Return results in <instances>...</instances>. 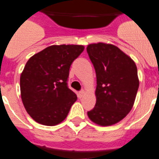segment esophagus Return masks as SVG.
I'll return each mask as SVG.
<instances>
[{"label":"esophagus","instance_id":"1","mask_svg":"<svg viewBox=\"0 0 159 159\" xmlns=\"http://www.w3.org/2000/svg\"><path fill=\"white\" fill-rule=\"evenodd\" d=\"M85 94V91L84 90H82V91H80L79 92H78V97L79 98H82V97H83V95Z\"/></svg>","mask_w":159,"mask_h":159}]
</instances>
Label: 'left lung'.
Returning a JSON list of instances; mask_svg holds the SVG:
<instances>
[{
    "instance_id": "8db88e82",
    "label": "left lung",
    "mask_w": 159,
    "mask_h": 159,
    "mask_svg": "<svg viewBox=\"0 0 159 159\" xmlns=\"http://www.w3.org/2000/svg\"><path fill=\"white\" fill-rule=\"evenodd\" d=\"M87 51L97 74V102L87 116L99 125H112L133 107L139 85L137 67L113 44L92 43Z\"/></svg>"
}]
</instances>
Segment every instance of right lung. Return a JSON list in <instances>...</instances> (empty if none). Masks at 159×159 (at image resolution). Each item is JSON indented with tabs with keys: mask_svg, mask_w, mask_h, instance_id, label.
<instances>
[{
	"mask_svg": "<svg viewBox=\"0 0 159 159\" xmlns=\"http://www.w3.org/2000/svg\"><path fill=\"white\" fill-rule=\"evenodd\" d=\"M83 50L82 45H52L26 62L20 81L21 99L36 122L53 126L67 117L77 99L67 87L69 69Z\"/></svg>",
	"mask_w": 159,
	"mask_h": 159,
	"instance_id": "1",
	"label": "right lung"
}]
</instances>
